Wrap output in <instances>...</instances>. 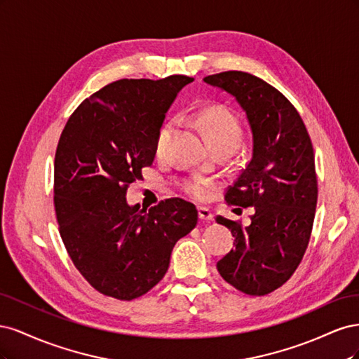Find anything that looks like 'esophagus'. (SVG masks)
Masks as SVG:
<instances>
[{
    "mask_svg": "<svg viewBox=\"0 0 359 359\" xmlns=\"http://www.w3.org/2000/svg\"><path fill=\"white\" fill-rule=\"evenodd\" d=\"M198 211H199V219H201V220H205V222L214 220V214L211 212L210 208H205V206H201V208H199Z\"/></svg>",
    "mask_w": 359,
    "mask_h": 359,
    "instance_id": "34e87169",
    "label": "esophagus"
}]
</instances>
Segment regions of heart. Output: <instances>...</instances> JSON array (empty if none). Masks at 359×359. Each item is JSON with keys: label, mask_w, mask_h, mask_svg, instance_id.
I'll use <instances>...</instances> for the list:
<instances>
[{"label": "heart", "mask_w": 359, "mask_h": 359, "mask_svg": "<svg viewBox=\"0 0 359 359\" xmlns=\"http://www.w3.org/2000/svg\"><path fill=\"white\" fill-rule=\"evenodd\" d=\"M198 121L203 130L205 137L208 140V144L212 142H235L238 144L241 139V127L238 119L224 109H208L199 114ZM172 133V123L163 124L161 128L157 133L156 139V151L157 153H161L165 151L168 140ZM212 184L205 180L202 177H193L186 181L184 184V189H186L187 193H190L191 196L203 199L210 194Z\"/></svg>", "instance_id": "b5f03b06"}]
</instances>
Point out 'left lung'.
<instances>
[{"label": "left lung", "instance_id": "1", "mask_svg": "<svg viewBox=\"0 0 359 359\" xmlns=\"http://www.w3.org/2000/svg\"><path fill=\"white\" fill-rule=\"evenodd\" d=\"M203 82L233 97L253 139L252 158L224 198L255 214L248 226L217 217L235 236L217 269L247 295H266L295 273L309 245L318 203L311 140L293 104L257 76L223 72Z\"/></svg>", "mask_w": 359, "mask_h": 359}]
</instances>
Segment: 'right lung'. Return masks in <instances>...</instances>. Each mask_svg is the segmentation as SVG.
Here are the masks:
<instances>
[{
  "label": "right lung",
  "instance_id": "obj_1",
  "mask_svg": "<svg viewBox=\"0 0 359 359\" xmlns=\"http://www.w3.org/2000/svg\"><path fill=\"white\" fill-rule=\"evenodd\" d=\"M193 78L121 79L85 99L64 127L53 165V202L74 266L103 295L130 301L165 277L177 241L198 223L180 198L149 210L128 205L127 187L156 157V139Z\"/></svg>",
  "mask_w": 359,
  "mask_h": 359
}]
</instances>
